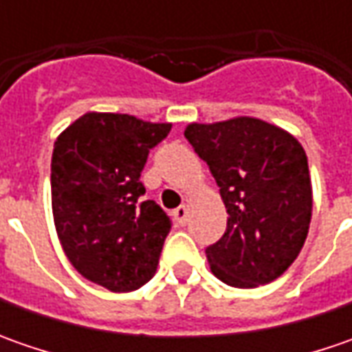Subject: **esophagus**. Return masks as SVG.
Masks as SVG:
<instances>
[{
	"instance_id": "34e87169",
	"label": "esophagus",
	"mask_w": 352,
	"mask_h": 352,
	"mask_svg": "<svg viewBox=\"0 0 352 352\" xmlns=\"http://www.w3.org/2000/svg\"><path fill=\"white\" fill-rule=\"evenodd\" d=\"M188 208L186 206H180L178 210H174L172 211V217H174V221L178 225H186V221H188Z\"/></svg>"
}]
</instances>
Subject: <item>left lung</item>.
Listing matches in <instances>:
<instances>
[{"instance_id": "obj_1", "label": "left lung", "mask_w": 352, "mask_h": 352, "mask_svg": "<svg viewBox=\"0 0 352 352\" xmlns=\"http://www.w3.org/2000/svg\"><path fill=\"white\" fill-rule=\"evenodd\" d=\"M186 139L208 162L229 219L208 247L211 272L235 288L268 284L304 247L311 219L307 156L290 133L254 117L192 123Z\"/></svg>"}]
</instances>
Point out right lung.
<instances>
[{
	"label": "right lung",
	"mask_w": 352,
	"mask_h": 352,
	"mask_svg": "<svg viewBox=\"0 0 352 352\" xmlns=\"http://www.w3.org/2000/svg\"><path fill=\"white\" fill-rule=\"evenodd\" d=\"M170 123L86 113L54 142L52 213L68 261L89 282L133 292L155 276L172 221L144 196L141 172Z\"/></svg>",
	"instance_id": "right-lung-1"
}]
</instances>
